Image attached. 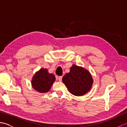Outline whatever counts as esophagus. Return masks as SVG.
I'll return each instance as SVG.
<instances>
[{"instance_id":"1","label":"esophagus","mask_w":127,"mask_h":127,"mask_svg":"<svg viewBox=\"0 0 127 127\" xmlns=\"http://www.w3.org/2000/svg\"><path fill=\"white\" fill-rule=\"evenodd\" d=\"M62 76H59L58 77V81H62Z\"/></svg>"}]
</instances>
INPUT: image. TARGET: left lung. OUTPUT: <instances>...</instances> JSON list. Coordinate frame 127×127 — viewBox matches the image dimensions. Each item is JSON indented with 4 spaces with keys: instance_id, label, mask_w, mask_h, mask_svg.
<instances>
[{
    "instance_id": "obj_1",
    "label": "left lung",
    "mask_w": 127,
    "mask_h": 127,
    "mask_svg": "<svg viewBox=\"0 0 127 127\" xmlns=\"http://www.w3.org/2000/svg\"><path fill=\"white\" fill-rule=\"evenodd\" d=\"M62 81L70 93L76 96H81L90 91L93 80L87 70L74 64L69 73L62 78Z\"/></svg>"
}]
</instances>
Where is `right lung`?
I'll list each match as a JSON object with an SVG mask.
<instances>
[{
	"label": "right lung",
	"instance_id": "add662e5",
	"mask_svg": "<svg viewBox=\"0 0 127 127\" xmlns=\"http://www.w3.org/2000/svg\"><path fill=\"white\" fill-rule=\"evenodd\" d=\"M55 80V75L48 73L47 69L41 68L34 74L32 80V86L40 93H46L50 90Z\"/></svg>",
	"mask_w": 127,
	"mask_h": 127
}]
</instances>
